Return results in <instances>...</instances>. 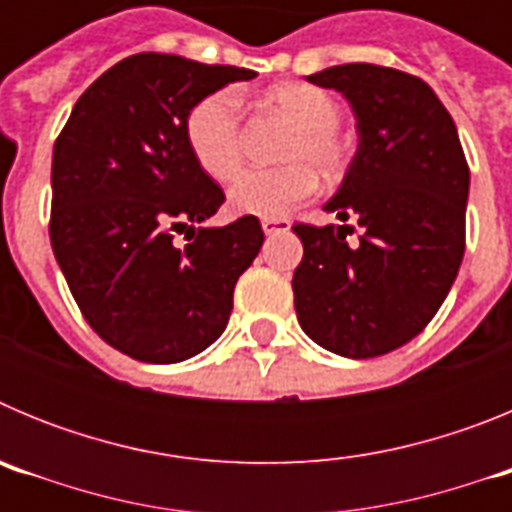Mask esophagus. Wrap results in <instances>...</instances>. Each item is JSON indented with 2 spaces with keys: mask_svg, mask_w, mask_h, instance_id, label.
I'll return each mask as SVG.
<instances>
[{
  "mask_svg": "<svg viewBox=\"0 0 512 512\" xmlns=\"http://www.w3.org/2000/svg\"><path fill=\"white\" fill-rule=\"evenodd\" d=\"M261 228H264L266 235H277V233H287L289 230V220H261Z\"/></svg>",
  "mask_w": 512,
  "mask_h": 512,
  "instance_id": "1",
  "label": "esophagus"
}]
</instances>
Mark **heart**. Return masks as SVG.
Segmentation results:
<instances>
[{
	"instance_id": "obj_1",
	"label": "heart",
	"mask_w": 512,
	"mask_h": 512,
	"mask_svg": "<svg viewBox=\"0 0 512 512\" xmlns=\"http://www.w3.org/2000/svg\"><path fill=\"white\" fill-rule=\"evenodd\" d=\"M266 102L295 125L282 148L284 166L248 169L228 189V202L238 215L279 220L292 207L310 200L323 179H336L348 164V146L338 133L341 107L333 94L305 81L279 84ZM187 143L197 164L217 182H228L241 166V102L230 89H220L189 110Z\"/></svg>"
}]
</instances>
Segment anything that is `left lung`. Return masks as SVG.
<instances>
[{"mask_svg":"<svg viewBox=\"0 0 512 512\" xmlns=\"http://www.w3.org/2000/svg\"><path fill=\"white\" fill-rule=\"evenodd\" d=\"M336 89L356 115V148L325 210L354 225L297 223L302 261L292 277L302 330L348 359L413 341L449 295L464 259L469 166L459 133L428 84L374 63L307 76Z\"/></svg>","mask_w":512,"mask_h":512,"instance_id":"1","label":"left lung"}]
</instances>
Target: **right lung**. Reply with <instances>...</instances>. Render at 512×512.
Wrapping results in <instances>:
<instances>
[{
    "instance_id": "right-lung-1",
    "label": "right lung",
    "mask_w": 512,
    "mask_h": 512,
    "mask_svg": "<svg viewBox=\"0 0 512 512\" xmlns=\"http://www.w3.org/2000/svg\"><path fill=\"white\" fill-rule=\"evenodd\" d=\"M251 69L135 53L104 71L53 146L51 246L102 341L176 364L220 338L264 230L253 215L194 228L225 202L187 143L189 110ZM185 230L187 244L174 232Z\"/></svg>"
}]
</instances>
